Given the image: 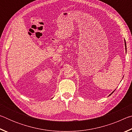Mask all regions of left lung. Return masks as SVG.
Returning <instances> with one entry per match:
<instances>
[{"label":"left lung","mask_w":132,"mask_h":132,"mask_svg":"<svg viewBox=\"0 0 132 132\" xmlns=\"http://www.w3.org/2000/svg\"><path fill=\"white\" fill-rule=\"evenodd\" d=\"M125 49H126V42H125ZM112 93H113V92L112 93ZM112 94H111L110 95H111Z\"/></svg>","instance_id":"obj_1"}]
</instances>
